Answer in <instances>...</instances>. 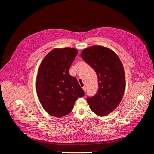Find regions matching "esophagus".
Listing matches in <instances>:
<instances>
[{
  "label": "esophagus",
  "instance_id": "1",
  "mask_svg": "<svg viewBox=\"0 0 154 154\" xmlns=\"http://www.w3.org/2000/svg\"><path fill=\"white\" fill-rule=\"evenodd\" d=\"M83 89L85 91V92H86V87L85 86L84 87H83Z\"/></svg>",
  "mask_w": 154,
  "mask_h": 154
}]
</instances>
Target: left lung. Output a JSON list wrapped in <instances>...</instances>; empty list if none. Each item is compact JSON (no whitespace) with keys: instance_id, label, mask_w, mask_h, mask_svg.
I'll use <instances>...</instances> for the list:
<instances>
[{"instance_id":"8db88e82","label":"left lung","mask_w":154,"mask_h":154,"mask_svg":"<svg viewBox=\"0 0 154 154\" xmlns=\"http://www.w3.org/2000/svg\"><path fill=\"white\" fill-rule=\"evenodd\" d=\"M82 58L95 71L98 89L95 95L86 98L91 109L99 116L109 114L119 106L125 89L123 65L111 49L92 46L81 53Z\"/></svg>"}]
</instances>
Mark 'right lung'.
I'll list each match as a JSON object with an SVG mask.
<instances>
[{"instance_id": "add662e5", "label": "right lung", "mask_w": 154, "mask_h": 154, "mask_svg": "<svg viewBox=\"0 0 154 154\" xmlns=\"http://www.w3.org/2000/svg\"><path fill=\"white\" fill-rule=\"evenodd\" d=\"M77 53L73 48L54 49L39 66L37 94L43 109L51 116L60 118L68 114L77 98L85 95L77 79L69 73Z\"/></svg>"}]
</instances>
